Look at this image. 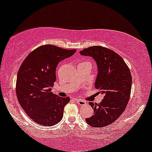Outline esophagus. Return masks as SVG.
<instances>
[{
	"label": "esophagus",
	"mask_w": 152,
	"mask_h": 152,
	"mask_svg": "<svg viewBox=\"0 0 152 152\" xmlns=\"http://www.w3.org/2000/svg\"><path fill=\"white\" fill-rule=\"evenodd\" d=\"M76 102L79 104V105H84V104H86V102H85L84 100H81V99H75Z\"/></svg>",
	"instance_id": "obj_1"
}]
</instances>
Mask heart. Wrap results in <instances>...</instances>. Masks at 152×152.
<instances>
[{
	"mask_svg": "<svg viewBox=\"0 0 152 152\" xmlns=\"http://www.w3.org/2000/svg\"><path fill=\"white\" fill-rule=\"evenodd\" d=\"M83 63H84V62H83Z\"/></svg>",
	"mask_w": 152,
	"mask_h": 152,
	"instance_id": "obj_1",
	"label": "heart"
}]
</instances>
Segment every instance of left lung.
I'll list each match as a JSON object with an SVG mask.
<instances>
[{
    "label": "left lung",
    "mask_w": 152,
    "mask_h": 152,
    "mask_svg": "<svg viewBox=\"0 0 152 152\" xmlns=\"http://www.w3.org/2000/svg\"><path fill=\"white\" fill-rule=\"evenodd\" d=\"M80 54L96 61L98 73L95 88L104 95L99 104L89 103L94 113L86 118V122L94 128L105 127L114 123L127 107L131 96V73L122 57L104 47H89L80 51Z\"/></svg>",
    "instance_id": "1"
}]
</instances>
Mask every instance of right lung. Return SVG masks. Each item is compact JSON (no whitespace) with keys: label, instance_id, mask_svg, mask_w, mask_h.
I'll return each instance as SVG.
<instances>
[{"label":"right lung","instance_id":"add662e5","mask_svg":"<svg viewBox=\"0 0 152 152\" xmlns=\"http://www.w3.org/2000/svg\"><path fill=\"white\" fill-rule=\"evenodd\" d=\"M76 51L45 45L31 51L20 66L16 96L28 116L41 126H54L62 120L63 110L70 98L54 94L51 87L56 81L58 63Z\"/></svg>","mask_w":152,"mask_h":152}]
</instances>
